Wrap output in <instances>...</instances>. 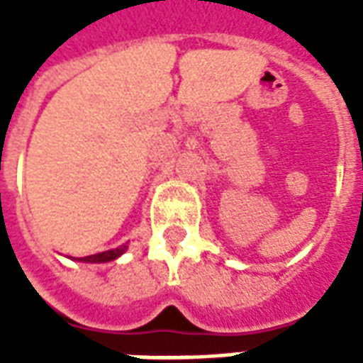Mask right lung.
<instances>
[{
    "label": "right lung",
    "instance_id": "add662e5",
    "mask_svg": "<svg viewBox=\"0 0 363 363\" xmlns=\"http://www.w3.org/2000/svg\"><path fill=\"white\" fill-rule=\"evenodd\" d=\"M126 251V245H122L118 249H112V251H104V252H99V255H91V257H83V262H108V260H114L118 259L122 252Z\"/></svg>",
    "mask_w": 363,
    "mask_h": 363
}]
</instances>
